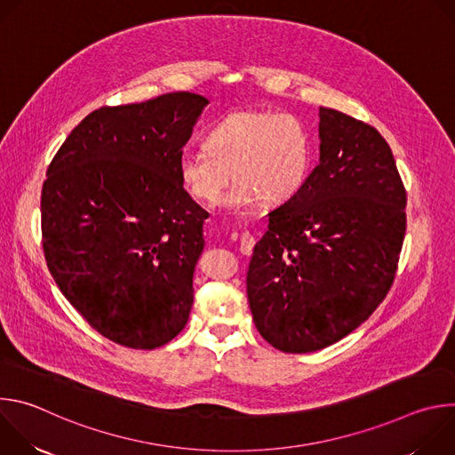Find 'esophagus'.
Masks as SVG:
<instances>
[{"label":"esophagus","instance_id":"34e87169","mask_svg":"<svg viewBox=\"0 0 455 455\" xmlns=\"http://www.w3.org/2000/svg\"><path fill=\"white\" fill-rule=\"evenodd\" d=\"M253 244H255V237L250 232H243L239 237V250L244 255H250L253 251Z\"/></svg>","mask_w":455,"mask_h":455}]
</instances>
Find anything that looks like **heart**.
<instances>
[{
	"label": "heart",
	"instance_id": "heart-1",
	"mask_svg": "<svg viewBox=\"0 0 455 455\" xmlns=\"http://www.w3.org/2000/svg\"><path fill=\"white\" fill-rule=\"evenodd\" d=\"M313 169V139L290 111L246 109L227 115L204 139V153H185L178 176L198 204L216 205L234 180L225 205L239 211L259 200L281 205L306 187Z\"/></svg>",
	"mask_w": 455,
	"mask_h": 455
}]
</instances>
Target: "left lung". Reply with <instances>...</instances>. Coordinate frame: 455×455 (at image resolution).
<instances>
[{"mask_svg":"<svg viewBox=\"0 0 455 455\" xmlns=\"http://www.w3.org/2000/svg\"><path fill=\"white\" fill-rule=\"evenodd\" d=\"M320 162L274 209L253 248L246 293L261 337L283 353L328 347L391 290L407 230V190L376 129L320 108Z\"/></svg>","mask_w":455,"mask_h":455,"instance_id":"obj_1","label":"left lung"}]
</instances>
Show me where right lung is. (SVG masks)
Segmentation results:
<instances>
[{"label":"right lung","mask_w":455,"mask_h":455,"mask_svg":"<svg viewBox=\"0 0 455 455\" xmlns=\"http://www.w3.org/2000/svg\"><path fill=\"white\" fill-rule=\"evenodd\" d=\"M209 100L188 92L92 111L48 165L41 232L48 270L90 326L155 349L187 323L209 212L178 176Z\"/></svg>","instance_id":"add662e5"}]
</instances>
